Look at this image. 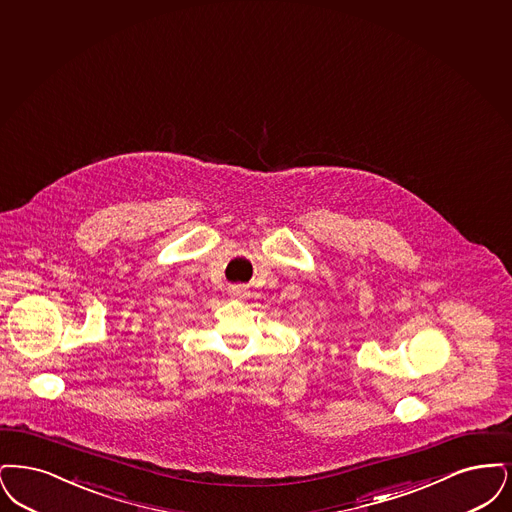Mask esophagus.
<instances>
[{
  "label": "esophagus",
  "instance_id": "obj_1",
  "mask_svg": "<svg viewBox=\"0 0 512 512\" xmlns=\"http://www.w3.org/2000/svg\"><path fill=\"white\" fill-rule=\"evenodd\" d=\"M227 290H229V296L235 298V300H243V298L248 296V289L243 287V285H231Z\"/></svg>",
  "mask_w": 512,
  "mask_h": 512
}]
</instances>
